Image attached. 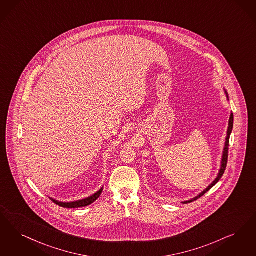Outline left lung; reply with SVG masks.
Segmentation results:
<instances>
[{
	"label": "left lung",
	"instance_id": "1",
	"mask_svg": "<svg viewBox=\"0 0 256 256\" xmlns=\"http://www.w3.org/2000/svg\"><path fill=\"white\" fill-rule=\"evenodd\" d=\"M225 94L226 96V100L228 101V92L226 90ZM232 128H234V113H230V120H228V132H226V137L225 146H224V150H223V155H222V160H221V166H220V170H219V172L217 174V177L215 178L214 181L210 184L208 186H206V188L204 190L201 194L195 196L194 198L190 199V200H188V201H184L182 202L183 204H188V203H192L195 200H197L198 198H200L201 196L208 192L212 186H214L215 184L218 183V181L222 178L223 174L225 172L226 166V163H228V143H230V133L232 132Z\"/></svg>",
	"mask_w": 256,
	"mask_h": 256
}]
</instances>
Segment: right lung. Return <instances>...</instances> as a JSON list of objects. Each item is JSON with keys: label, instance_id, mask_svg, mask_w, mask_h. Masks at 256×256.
I'll return each mask as SVG.
<instances>
[{"label": "right lung", "instance_id": "add662e5", "mask_svg": "<svg viewBox=\"0 0 256 256\" xmlns=\"http://www.w3.org/2000/svg\"><path fill=\"white\" fill-rule=\"evenodd\" d=\"M102 188L104 186H102L98 192H96L94 194L90 195L84 199H81V200H77V201H73V202H61V201H57L53 198H50L52 201L55 203V204L62 206V208H82V206H86L88 204H92L93 202H95L102 192Z\"/></svg>", "mask_w": 256, "mask_h": 256}]
</instances>
